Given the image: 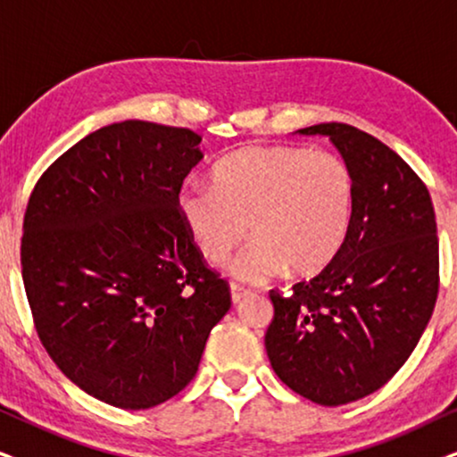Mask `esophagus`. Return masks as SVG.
<instances>
[{"label": "esophagus", "instance_id": "esophagus-1", "mask_svg": "<svg viewBox=\"0 0 457 457\" xmlns=\"http://www.w3.org/2000/svg\"><path fill=\"white\" fill-rule=\"evenodd\" d=\"M229 293H232V302L240 303L242 299H245L251 291H248V288H245V287H240V285H229Z\"/></svg>", "mask_w": 457, "mask_h": 457}]
</instances>
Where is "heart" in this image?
Returning <instances> with one entry per match:
<instances>
[{
	"label": "heart",
	"instance_id": "obj_1",
	"mask_svg": "<svg viewBox=\"0 0 457 457\" xmlns=\"http://www.w3.org/2000/svg\"><path fill=\"white\" fill-rule=\"evenodd\" d=\"M354 179L327 152L287 145H248L212 169V186L189 181L177 211L198 251L221 262L255 236L228 265L242 282H268L288 270L308 278L333 262L348 234Z\"/></svg>",
	"mask_w": 457,
	"mask_h": 457
}]
</instances>
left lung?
I'll list each match as a JSON object with an SVG mask.
<instances>
[{
    "label": "left lung",
    "mask_w": 457,
    "mask_h": 457,
    "mask_svg": "<svg viewBox=\"0 0 457 457\" xmlns=\"http://www.w3.org/2000/svg\"><path fill=\"white\" fill-rule=\"evenodd\" d=\"M297 135L337 147L354 206L333 262L291 295L270 291L265 350L293 392L337 407L382 388L418 345L438 295L436 219L421 179L375 137L339 122Z\"/></svg>",
    "instance_id": "1"
}]
</instances>
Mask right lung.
<instances>
[{"label":"right lung","instance_id":"obj_1","mask_svg":"<svg viewBox=\"0 0 457 457\" xmlns=\"http://www.w3.org/2000/svg\"><path fill=\"white\" fill-rule=\"evenodd\" d=\"M200 141L141 120L103 126L29 198L21 265L39 339L75 386L113 407L179 395L232 305L177 211Z\"/></svg>","mask_w":457,"mask_h":457}]
</instances>
